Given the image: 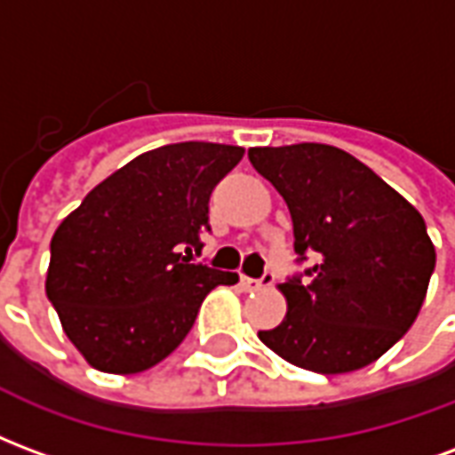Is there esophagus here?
Wrapping results in <instances>:
<instances>
[{
    "mask_svg": "<svg viewBox=\"0 0 455 455\" xmlns=\"http://www.w3.org/2000/svg\"><path fill=\"white\" fill-rule=\"evenodd\" d=\"M273 283H275V275H273V273H266V275L258 277V280H253V277H246V275L238 277V287H241L243 292H258V290L273 287Z\"/></svg>",
    "mask_w": 455,
    "mask_h": 455,
    "instance_id": "esophagus-1",
    "label": "esophagus"
}]
</instances>
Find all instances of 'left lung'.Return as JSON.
Segmentation results:
<instances>
[{
    "label": "left lung",
    "mask_w": 455,
    "mask_h": 455,
    "mask_svg": "<svg viewBox=\"0 0 455 455\" xmlns=\"http://www.w3.org/2000/svg\"><path fill=\"white\" fill-rule=\"evenodd\" d=\"M248 160L283 195L305 280L277 290L280 326L258 339L305 371L371 365L410 331L436 266L424 219L368 165L326 143L251 148Z\"/></svg>",
    "instance_id": "8db88e82"
}]
</instances>
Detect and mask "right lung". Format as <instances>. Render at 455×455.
Here are the masks:
<instances>
[{"instance_id":"add662e5","label":"right lung","mask_w":455,"mask_h":455,"mask_svg":"<svg viewBox=\"0 0 455 455\" xmlns=\"http://www.w3.org/2000/svg\"><path fill=\"white\" fill-rule=\"evenodd\" d=\"M241 158V146L204 140L140 153L55 228L45 295L92 368L148 371L189 334L214 287L238 283L189 260L209 228L212 189Z\"/></svg>"}]
</instances>
